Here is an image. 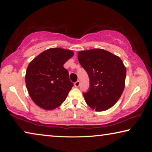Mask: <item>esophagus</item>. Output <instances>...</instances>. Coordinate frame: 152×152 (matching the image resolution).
<instances>
[{
	"label": "esophagus",
	"instance_id": "1",
	"mask_svg": "<svg viewBox=\"0 0 152 152\" xmlns=\"http://www.w3.org/2000/svg\"><path fill=\"white\" fill-rule=\"evenodd\" d=\"M74 86H75L76 87H78L80 86V81L77 80L75 83H74Z\"/></svg>",
	"mask_w": 152,
	"mask_h": 152
}]
</instances>
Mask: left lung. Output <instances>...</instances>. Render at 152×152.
Returning <instances> with one entry per match:
<instances>
[{
  "mask_svg": "<svg viewBox=\"0 0 152 152\" xmlns=\"http://www.w3.org/2000/svg\"><path fill=\"white\" fill-rule=\"evenodd\" d=\"M78 58L89 77L88 91L83 92L87 104L96 111L112 107L125 88L126 68L121 60L101 49L80 51Z\"/></svg>",
  "mask_w": 152,
  "mask_h": 152,
  "instance_id": "left-lung-1",
  "label": "left lung"
}]
</instances>
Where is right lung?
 <instances>
[{
	"label": "right lung",
	"instance_id": "right-lung-1",
	"mask_svg": "<svg viewBox=\"0 0 152 152\" xmlns=\"http://www.w3.org/2000/svg\"><path fill=\"white\" fill-rule=\"evenodd\" d=\"M73 55L70 50L51 48L31 61L25 83L29 96L37 106L51 110L65 101L74 84L64 64Z\"/></svg>",
	"mask_w": 152,
	"mask_h": 152
}]
</instances>
